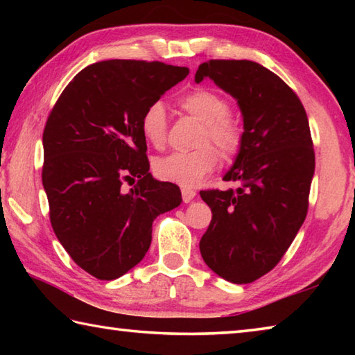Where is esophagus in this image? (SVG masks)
Segmentation results:
<instances>
[{
    "label": "esophagus",
    "instance_id": "1",
    "mask_svg": "<svg viewBox=\"0 0 355 355\" xmlns=\"http://www.w3.org/2000/svg\"><path fill=\"white\" fill-rule=\"evenodd\" d=\"M182 197H183V202L184 203H189L196 197V191L194 189H189V188H183L182 189Z\"/></svg>",
    "mask_w": 355,
    "mask_h": 355
}]
</instances>
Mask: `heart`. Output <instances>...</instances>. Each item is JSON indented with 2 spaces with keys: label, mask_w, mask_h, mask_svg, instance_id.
I'll return each mask as SVG.
<instances>
[{
  "label": "heart",
  "mask_w": 355,
  "mask_h": 355,
  "mask_svg": "<svg viewBox=\"0 0 355 355\" xmlns=\"http://www.w3.org/2000/svg\"><path fill=\"white\" fill-rule=\"evenodd\" d=\"M178 106L188 116L202 122L192 152H175L153 163V173L163 182L194 188L200 184L219 163V154L224 159L236 158L244 144V128L239 120L230 114V101L219 92L207 87H196L178 100ZM144 139L155 148H164L169 133L166 106L153 101L141 116ZM218 148L216 150L209 144Z\"/></svg>",
  "instance_id": "obj_1"
}]
</instances>
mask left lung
I'll list each match as a JSON object with an SVG mask.
<instances>
[{"label": "left lung", "mask_w": 355, "mask_h": 355, "mask_svg": "<svg viewBox=\"0 0 355 355\" xmlns=\"http://www.w3.org/2000/svg\"><path fill=\"white\" fill-rule=\"evenodd\" d=\"M213 80L238 100L244 144L225 182L238 188L200 191L213 218L200 239L209 269L232 284H250L275 268L309 209L315 150L296 92L252 61L211 59L196 81Z\"/></svg>", "instance_id": "obj_1"}]
</instances>
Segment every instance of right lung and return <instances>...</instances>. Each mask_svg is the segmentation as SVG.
I'll return each instance as SVG.
<instances>
[{"instance_id":"obj_1","label":"right lung","mask_w":355,"mask_h":355,"mask_svg":"<svg viewBox=\"0 0 355 355\" xmlns=\"http://www.w3.org/2000/svg\"><path fill=\"white\" fill-rule=\"evenodd\" d=\"M188 73L158 61L95 62L67 84L46 119L42 183L51 227L95 279L114 280L136 266L153 220L182 202L178 186L148 172L141 116Z\"/></svg>"}]
</instances>
